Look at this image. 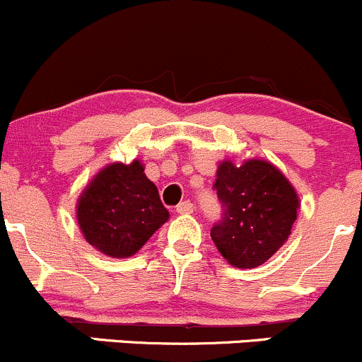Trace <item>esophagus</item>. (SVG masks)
Listing matches in <instances>:
<instances>
[{
    "label": "esophagus",
    "instance_id": "34e87169",
    "mask_svg": "<svg viewBox=\"0 0 362 362\" xmlns=\"http://www.w3.org/2000/svg\"><path fill=\"white\" fill-rule=\"evenodd\" d=\"M176 212L177 214H192L193 212V204L189 200L181 202V204L176 207Z\"/></svg>",
    "mask_w": 362,
    "mask_h": 362
}]
</instances>
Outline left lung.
Returning <instances> with one entry per match:
<instances>
[{
    "label": "left lung",
    "instance_id": "left-lung-1",
    "mask_svg": "<svg viewBox=\"0 0 362 362\" xmlns=\"http://www.w3.org/2000/svg\"><path fill=\"white\" fill-rule=\"evenodd\" d=\"M223 217L211 236L231 266L252 269L271 259L288 240L298 197L279 169L250 158L242 165L224 160L214 182Z\"/></svg>",
    "mask_w": 362,
    "mask_h": 362
}]
</instances>
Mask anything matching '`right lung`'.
<instances>
[{
    "label": "right lung",
    "mask_w": 362,
    "mask_h": 362,
    "mask_svg": "<svg viewBox=\"0 0 362 362\" xmlns=\"http://www.w3.org/2000/svg\"><path fill=\"white\" fill-rule=\"evenodd\" d=\"M167 219L169 211L139 160L107 165L77 202L84 238L108 257L134 255Z\"/></svg>",
    "instance_id": "1"
}]
</instances>
